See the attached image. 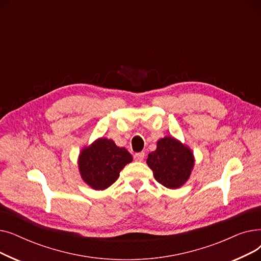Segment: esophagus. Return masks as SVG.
Wrapping results in <instances>:
<instances>
[{"label":"esophagus","instance_id":"1","mask_svg":"<svg viewBox=\"0 0 261 261\" xmlns=\"http://www.w3.org/2000/svg\"><path fill=\"white\" fill-rule=\"evenodd\" d=\"M145 159V153L144 152H139V153H135L134 155V160L138 161V162H142Z\"/></svg>","mask_w":261,"mask_h":261}]
</instances>
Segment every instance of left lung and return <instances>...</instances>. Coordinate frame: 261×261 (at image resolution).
<instances>
[{
	"label": "left lung",
	"mask_w": 261,
	"mask_h": 261,
	"mask_svg": "<svg viewBox=\"0 0 261 261\" xmlns=\"http://www.w3.org/2000/svg\"><path fill=\"white\" fill-rule=\"evenodd\" d=\"M147 165L155 180L169 189L182 187L195 166L193 150L173 136H165L156 143V149L148 154Z\"/></svg>",
	"instance_id": "obj_1"
}]
</instances>
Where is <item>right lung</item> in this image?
<instances>
[{
	"label": "right lung",
	"instance_id": "1",
	"mask_svg": "<svg viewBox=\"0 0 261 261\" xmlns=\"http://www.w3.org/2000/svg\"><path fill=\"white\" fill-rule=\"evenodd\" d=\"M133 160L126 148L114 141L98 138L85 146L78 155V169L82 181L94 190H105L119 176L120 171Z\"/></svg>",
	"mask_w": 261,
	"mask_h": 261
}]
</instances>
